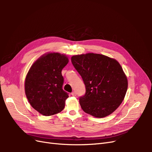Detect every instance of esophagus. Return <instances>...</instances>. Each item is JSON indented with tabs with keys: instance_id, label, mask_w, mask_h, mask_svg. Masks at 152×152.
Segmentation results:
<instances>
[{
	"instance_id": "1",
	"label": "esophagus",
	"mask_w": 152,
	"mask_h": 152,
	"mask_svg": "<svg viewBox=\"0 0 152 152\" xmlns=\"http://www.w3.org/2000/svg\"><path fill=\"white\" fill-rule=\"evenodd\" d=\"M72 95L73 96H76V92L75 91H73L72 93Z\"/></svg>"
}]
</instances>
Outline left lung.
<instances>
[{
	"label": "left lung",
	"mask_w": 152,
	"mask_h": 152,
	"mask_svg": "<svg viewBox=\"0 0 152 152\" xmlns=\"http://www.w3.org/2000/svg\"><path fill=\"white\" fill-rule=\"evenodd\" d=\"M71 60L86 86V94L79 98L82 109L98 118L112 113L122 103L128 86L119 63L94 53L75 55Z\"/></svg>",
	"instance_id": "8db88e82"
}]
</instances>
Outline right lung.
Wrapping results in <instances>:
<instances>
[{
    "instance_id": "right-lung-1",
    "label": "right lung",
    "mask_w": 152,
    "mask_h": 152,
    "mask_svg": "<svg viewBox=\"0 0 152 152\" xmlns=\"http://www.w3.org/2000/svg\"><path fill=\"white\" fill-rule=\"evenodd\" d=\"M65 54L49 53L40 57L30 67L25 82L26 98L40 114L50 116L65 108L68 94L62 89L63 68L68 63Z\"/></svg>"
}]
</instances>
